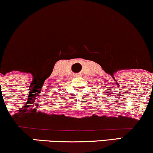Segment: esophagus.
Returning a JSON list of instances; mask_svg holds the SVG:
<instances>
[{
    "label": "esophagus",
    "mask_w": 153,
    "mask_h": 153,
    "mask_svg": "<svg viewBox=\"0 0 153 153\" xmlns=\"http://www.w3.org/2000/svg\"><path fill=\"white\" fill-rule=\"evenodd\" d=\"M75 76H79V74H76V75H75Z\"/></svg>",
    "instance_id": "34e87169"
}]
</instances>
